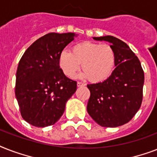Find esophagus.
Segmentation results:
<instances>
[{"instance_id": "34e87169", "label": "esophagus", "mask_w": 157, "mask_h": 157, "mask_svg": "<svg viewBox=\"0 0 157 157\" xmlns=\"http://www.w3.org/2000/svg\"><path fill=\"white\" fill-rule=\"evenodd\" d=\"M86 86V84L82 83V82H80V81L77 82V86H78V87H81V86Z\"/></svg>"}]
</instances>
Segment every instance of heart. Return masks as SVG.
I'll return each mask as SVG.
<instances>
[{
	"label": "heart",
	"instance_id": "b5f03b06",
	"mask_svg": "<svg viewBox=\"0 0 157 157\" xmlns=\"http://www.w3.org/2000/svg\"><path fill=\"white\" fill-rule=\"evenodd\" d=\"M116 61L117 54L111 45L91 41L77 43L71 52L63 50L59 54V66L66 76H73L81 63L84 71L81 76L92 82L107 80L114 70Z\"/></svg>",
	"mask_w": 157,
	"mask_h": 157
}]
</instances>
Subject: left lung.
<instances>
[{
    "label": "left lung",
    "instance_id": "8db88e82",
    "mask_svg": "<svg viewBox=\"0 0 157 157\" xmlns=\"http://www.w3.org/2000/svg\"><path fill=\"white\" fill-rule=\"evenodd\" d=\"M94 39L111 43L117 61L116 68L106 81L87 85L90 91L87 112L101 126H121L128 123L141 107L144 70L138 57L121 40L112 36Z\"/></svg>",
    "mask_w": 157,
    "mask_h": 157
}]
</instances>
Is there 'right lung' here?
<instances>
[{
  "label": "right lung",
  "mask_w": 157,
  "mask_h": 157,
  "mask_svg": "<svg viewBox=\"0 0 157 157\" xmlns=\"http://www.w3.org/2000/svg\"><path fill=\"white\" fill-rule=\"evenodd\" d=\"M75 34L48 33L27 49L16 72L15 96L21 116L36 127L56 123L67 101L76 90V81L59 67V54Z\"/></svg>",
  "instance_id": "add662e5"
}]
</instances>
